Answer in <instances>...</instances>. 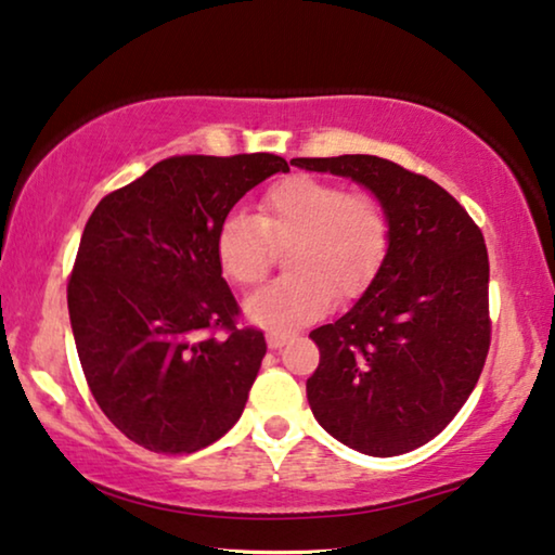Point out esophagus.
I'll return each instance as SVG.
<instances>
[{
  "mask_svg": "<svg viewBox=\"0 0 555 555\" xmlns=\"http://www.w3.org/2000/svg\"><path fill=\"white\" fill-rule=\"evenodd\" d=\"M288 339H292V334H286V332H271L269 337H267V341H269V347H271V349L284 347Z\"/></svg>",
  "mask_w": 555,
  "mask_h": 555,
  "instance_id": "esophagus-1",
  "label": "esophagus"
}]
</instances>
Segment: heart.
I'll return each instance as SVG.
<instances>
[{
    "mask_svg": "<svg viewBox=\"0 0 555 555\" xmlns=\"http://www.w3.org/2000/svg\"><path fill=\"white\" fill-rule=\"evenodd\" d=\"M286 248L292 274L248 296L251 322L292 332L339 299H357L385 267L392 221L377 196L317 176H288L263 191L256 218L231 214L218 225L216 261L238 286H256Z\"/></svg>",
    "mask_w": 555,
    "mask_h": 555,
    "instance_id": "b5f03b06",
    "label": "heart"
}]
</instances>
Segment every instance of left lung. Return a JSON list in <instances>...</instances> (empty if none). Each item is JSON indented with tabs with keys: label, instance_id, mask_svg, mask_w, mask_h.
Segmentation results:
<instances>
[{
	"label": "left lung",
	"instance_id": "obj_1",
	"mask_svg": "<svg viewBox=\"0 0 555 555\" xmlns=\"http://www.w3.org/2000/svg\"><path fill=\"white\" fill-rule=\"evenodd\" d=\"M292 163L366 185L392 221L372 286L345 317L309 334L319 366L307 397L339 442L374 457L402 455L440 435L478 385L490 349L486 238L442 185L392 160Z\"/></svg>",
	"mask_w": 555,
	"mask_h": 555
}]
</instances>
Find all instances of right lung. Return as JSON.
<instances>
[{"label":"right lung","instance_id":"1","mask_svg":"<svg viewBox=\"0 0 555 555\" xmlns=\"http://www.w3.org/2000/svg\"><path fill=\"white\" fill-rule=\"evenodd\" d=\"M288 170L274 153L170 155L85 223L67 309L105 417L145 450L189 455L236 425L267 354L216 261L236 201Z\"/></svg>","mask_w":555,"mask_h":555}]
</instances>
